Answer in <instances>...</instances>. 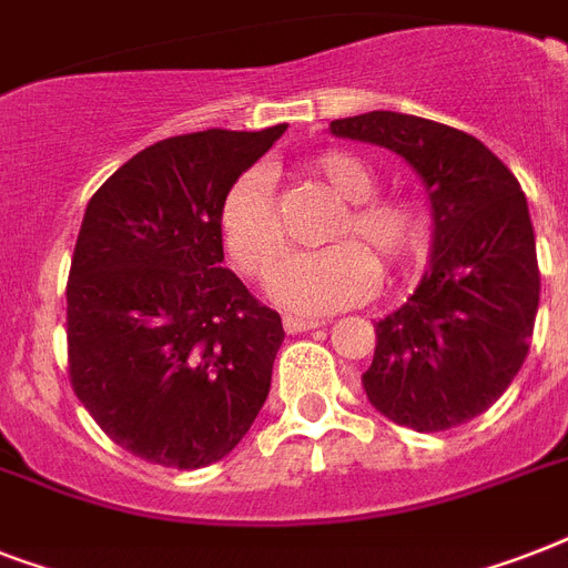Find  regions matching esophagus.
<instances>
[{"label":"esophagus","instance_id":"34e87169","mask_svg":"<svg viewBox=\"0 0 568 568\" xmlns=\"http://www.w3.org/2000/svg\"><path fill=\"white\" fill-rule=\"evenodd\" d=\"M283 327H285V333H292V336H297V333H306V329L321 327V321H315V318H294V315H285Z\"/></svg>","mask_w":568,"mask_h":568}]
</instances>
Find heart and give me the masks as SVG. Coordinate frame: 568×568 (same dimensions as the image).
Instances as JSON below:
<instances>
[{"label":"heart","mask_w":568,"mask_h":568,"mask_svg":"<svg viewBox=\"0 0 568 568\" xmlns=\"http://www.w3.org/2000/svg\"><path fill=\"white\" fill-rule=\"evenodd\" d=\"M310 173L342 200L333 217L329 247L294 253L271 280V294L288 312L324 315L365 301L377 288L379 271H395L422 253L427 212L409 194H374L377 173L365 159L329 150L310 159ZM223 244L244 274L265 280L285 253V226L276 212L274 189L262 171L244 173L223 196Z\"/></svg>","instance_id":"1"}]
</instances>
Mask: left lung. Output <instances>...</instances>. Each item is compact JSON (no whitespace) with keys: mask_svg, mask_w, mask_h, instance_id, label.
Here are the masks:
<instances>
[{"mask_svg":"<svg viewBox=\"0 0 568 568\" xmlns=\"http://www.w3.org/2000/svg\"><path fill=\"white\" fill-rule=\"evenodd\" d=\"M329 132L413 164L433 212L430 267L374 324L365 395L418 433L471 422L519 374L537 321V241L519 180L477 138L413 114L368 111L333 120Z\"/></svg>","mask_w":568,"mask_h":568,"instance_id":"left-lung-1","label":"left lung"}]
</instances>
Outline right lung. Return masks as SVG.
Instances as JSON below:
<instances>
[{"label":"right lung","instance_id":"1","mask_svg":"<svg viewBox=\"0 0 568 568\" xmlns=\"http://www.w3.org/2000/svg\"><path fill=\"white\" fill-rule=\"evenodd\" d=\"M283 132L159 141L84 209L67 280L70 383L93 422L146 463L212 466L265 404L283 321L221 265V205Z\"/></svg>","mask_w":568,"mask_h":568}]
</instances>
